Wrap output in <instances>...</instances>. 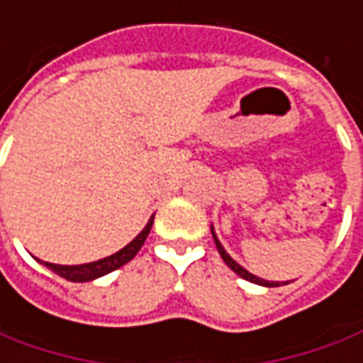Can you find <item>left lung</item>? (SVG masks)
Masks as SVG:
<instances>
[{
  "label": "left lung",
  "mask_w": 363,
  "mask_h": 363,
  "mask_svg": "<svg viewBox=\"0 0 363 363\" xmlns=\"http://www.w3.org/2000/svg\"><path fill=\"white\" fill-rule=\"evenodd\" d=\"M213 238H214V244H216V248H218V254L223 256V260H224V262H226V266H228V268H230L233 272H236V274L240 276V278H244V280H248V282H254V284L268 286V288H272V286H280V284H278V282H268V280H262V278H258V276L250 274L248 270H244L242 266L238 264V262H234L233 258H230V256L226 254V250H224V248H223V244L218 242V238H216V234H214V230H213ZM286 284H288V282H286Z\"/></svg>",
  "instance_id": "1"
}]
</instances>
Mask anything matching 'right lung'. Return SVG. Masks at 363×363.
Masks as SVG:
<instances>
[{
  "instance_id": "obj_1",
  "label": "right lung",
  "mask_w": 363,
  "mask_h": 363,
  "mask_svg": "<svg viewBox=\"0 0 363 363\" xmlns=\"http://www.w3.org/2000/svg\"><path fill=\"white\" fill-rule=\"evenodd\" d=\"M150 226H152V218L149 220V224L143 228V233L129 242L123 250L119 252H115L113 256H107V258H103V260H97V262H89V264H79V266H61V264H49L45 262V266L49 270H53L55 274H59L61 278H65L69 282H89V280H95L99 276H105L113 272V270H117L123 264H127L129 260L135 258V254L139 252L140 246L145 244L147 240V236L150 233Z\"/></svg>"
}]
</instances>
